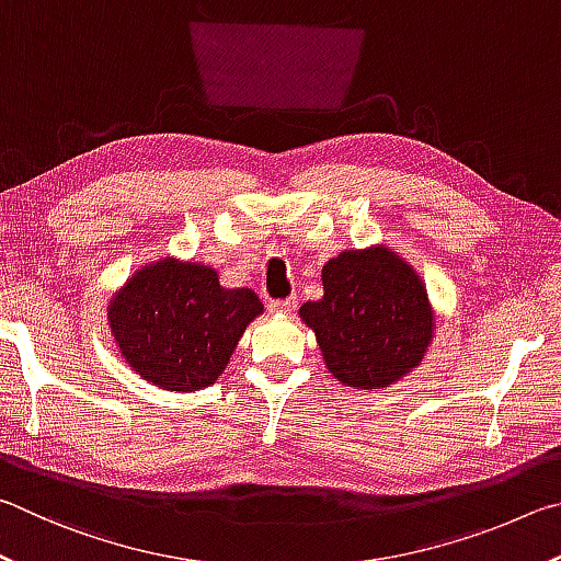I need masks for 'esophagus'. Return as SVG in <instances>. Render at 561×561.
<instances>
[{
	"mask_svg": "<svg viewBox=\"0 0 561 561\" xmlns=\"http://www.w3.org/2000/svg\"><path fill=\"white\" fill-rule=\"evenodd\" d=\"M298 308V298L296 296H288V298H280V300H271L268 302V310L271 312H280V316H288Z\"/></svg>",
	"mask_w": 561,
	"mask_h": 561,
	"instance_id": "1",
	"label": "esophagus"
}]
</instances>
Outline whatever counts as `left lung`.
<instances>
[{"mask_svg":"<svg viewBox=\"0 0 561 561\" xmlns=\"http://www.w3.org/2000/svg\"><path fill=\"white\" fill-rule=\"evenodd\" d=\"M325 296L300 308L332 377L379 389L409 375L434 332L424 283L389 249L345 251L322 268Z\"/></svg>","mask_w":561,"mask_h":561,"instance_id":"1","label":"left lung"}]
</instances>
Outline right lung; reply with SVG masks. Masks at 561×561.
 <instances>
[{
  "label": "right lung",
  "instance_id": "add662e5",
  "mask_svg": "<svg viewBox=\"0 0 561 561\" xmlns=\"http://www.w3.org/2000/svg\"><path fill=\"white\" fill-rule=\"evenodd\" d=\"M263 306L249 288L226 290L214 268L160 261L137 271L107 308L125 362L170 391L214 385Z\"/></svg>",
  "mask_w": 561,
  "mask_h": 561
}]
</instances>
